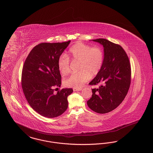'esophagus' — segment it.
<instances>
[{
	"mask_svg": "<svg viewBox=\"0 0 153 153\" xmlns=\"http://www.w3.org/2000/svg\"><path fill=\"white\" fill-rule=\"evenodd\" d=\"M82 90V88H73V90L74 91H80Z\"/></svg>",
	"mask_w": 153,
	"mask_h": 153,
	"instance_id": "1",
	"label": "esophagus"
}]
</instances>
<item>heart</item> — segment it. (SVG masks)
<instances>
[{
	"label": "heart",
	"instance_id": "1",
	"mask_svg": "<svg viewBox=\"0 0 153 153\" xmlns=\"http://www.w3.org/2000/svg\"><path fill=\"white\" fill-rule=\"evenodd\" d=\"M73 62H79L78 73H74L64 80L65 86L79 88L90 79L100 73L104 63V53L100 47H92L81 42L73 45L69 51ZM62 75L70 73V59L66 55H62L57 63Z\"/></svg>",
	"mask_w": 153,
	"mask_h": 153
}]
</instances>
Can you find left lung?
Instances as JSON below:
<instances>
[{
  "instance_id": "1",
  "label": "left lung",
  "mask_w": 153,
  "mask_h": 153,
  "mask_svg": "<svg viewBox=\"0 0 153 153\" xmlns=\"http://www.w3.org/2000/svg\"><path fill=\"white\" fill-rule=\"evenodd\" d=\"M92 41L103 46L104 60L100 73L89 83L100 86L92 89L93 94L87 104L95 112L103 114L116 109L127 94L131 83V65L120 45L104 39Z\"/></svg>"
}]
</instances>
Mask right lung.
Wrapping results in <instances>:
<instances>
[{
    "instance_id": "right-lung-1",
    "label": "right lung",
    "mask_w": 153,
    "mask_h": 153,
    "mask_svg": "<svg viewBox=\"0 0 153 153\" xmlns=\"http://www.w3.org/2000/svg\"><path fill=\"white\" fill-rule=\"evenodd\" d=\"M71 41L43 42L34 47L25 62L22 72V88L29 104L41 116L48 118L62 114L68 108L67 97L72 88H62L57 63Z\"/></svg>"
}]
</instances>
